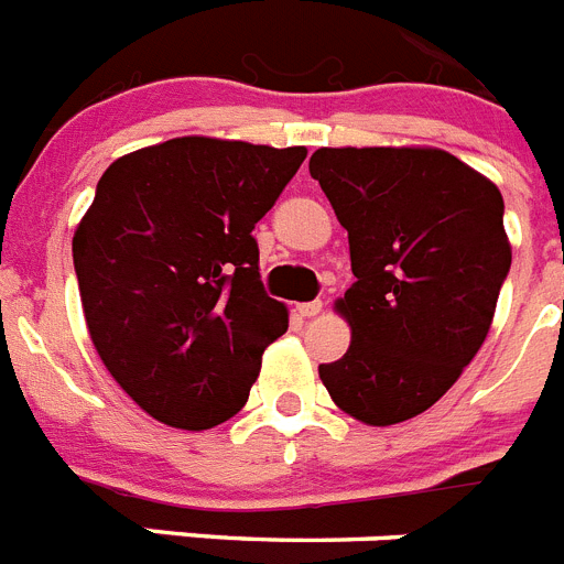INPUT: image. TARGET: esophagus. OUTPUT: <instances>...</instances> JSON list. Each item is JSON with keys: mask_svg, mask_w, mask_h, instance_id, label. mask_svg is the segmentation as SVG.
<instances>
[{"mask_svg": "<svg viewBox=\"0 0 564 564\" xmlns=\"http://www.w3.org/2000/svg\"><path fill=\"white\" fill-rule=\"evenodd\" d=\"M322 307L325 305H322V302L316 299V302H302V305H296V311L302 313L305 318H311V316H318V313H322Z\"/></svg>", "mask_w": 564, "mask_h": 564, "instance_id": "obj_1", "label": "esophagus"}]
</instances>
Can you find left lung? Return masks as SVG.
<instances>
[{"instance_id":"obj_1","label":"left lung","mask_w":564,"mask_h":564,"mask_svg":"<svg viewBox=\"0 0 564 564\" xmlns=\"http://www.w3.org/2000/svg\"><path fill=\"white\" fill-rule=\"evenodd\" d=\"M311 177L350 239L336 302L350 350L318 364L338 410L370 426L421 415L460 378L511 268L502 194L443 149H316Z\"/></svg>"}]
</instances>
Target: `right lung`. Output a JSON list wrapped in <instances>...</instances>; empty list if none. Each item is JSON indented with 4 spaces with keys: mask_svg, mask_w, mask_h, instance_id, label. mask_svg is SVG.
I'll return each mask as SVG.
<instances>
[{
    "mask_svg": "<svg viewBox=\"0 0 564 564\" xmlns=\"http://www.w3.org/2000/svg\"><path fill=\"white\" fill-rule=\"evenodd\" d=\"M305 158L192 134L101 174L73 237L84 318L115 381L161 423L212 430L237 415L288 330L251 231Z\"/></svg>",
    "mask_w": 564,
    "mask_h": 564,
    "instance_id": "obj_1",
    "label": "right lung"
}]
</instances>
